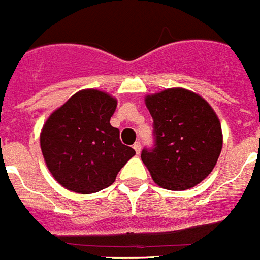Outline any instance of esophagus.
I'll use <instances>...</instances> for the list:
<instances>
[{
    "instance_id": "34e87169",
    "label": "esophagus",
    "mask_w": 260,
    "mask_h": 260,
    "mask_svg": "<svg viewBox=\"0 0 260 260\" xmlns=\"http://www.w3.org/2000/svg\"><path fill=\"white\" fill-rule=\"evenodd\" d=\"M133 147H134V150H136L137 154H140V153H141V142H136Z\"/></svg>"
}]
</instances>
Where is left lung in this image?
Here are the masks:
<instances>
[{"mask_svg": "<svg viewBox=\"0 0 260 260\" xmlns=\"http://www.w3.org/2000/svg\"><path fill=\"white\" fill-rule=\"evenodd\" d=\"M145 105L154 122V149L141 158L153 181L169 190L200 184L215 168L223 147L221 124L204 98L174 87L146 95Z\"/></svg>", "mask_w": 260, "mask_h": 260, "instance_id": "1", "label": "left lung"}]
</instances>
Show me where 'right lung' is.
Segmentation results:
<instances>
[{"instance_id": "1", "label": "right lung", "mask_w": 260, "mask_h": 260, "mask_svg": "<svg viewBox=\"0 0 260 260\" xmlns=\"http://www.w3.org/2000/svg\"><path fill=\"white\" fill-rule=\"evenodd\" d=\"M115 109V98L87 88L72 95L45 120L41 151L63 188L82 194L99 192L115 181L118 172L136 154L110 124Z\"/></svg>"}]
</instances>
